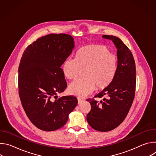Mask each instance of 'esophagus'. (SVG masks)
I'll list each match as a JSON object with an SVG mask.
<instances>
[{
  "instance_id": "esophagus-1",
  "label": "esophagus",
  "mask_w": 156,
  "mask_h": 156,
  "mask_svg": "<svg viewBox=\"0 0 156 156\" xmlns=\"http://www.w3.org/2000/svg\"><path fill=\"white\" fill-rule=\"evenodd\" d=\"M83 101V99H80V98H78V104H80L81 103H82V102Z\"/></svg>"
}]
</instances>
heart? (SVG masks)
<instances>
[{
    "label": "heart",
    "instance_id": "b5f03b06",
    "mask_svg": "<svg viewBox=\"0 0 156 156\" xmlns=\"http://www.w3.org/2000/svg\"><path fill=\"white\" fill-rule=\"evenodd\" d=\"M118 66L117 56L105 46L91 44L80 48L74 60L66 59L62 65L63 76L75 80L84 72V78L72 83L68 88L70 94L83 98L96 89L102 91L108 87L115 77Z\"/></svg>",
    "mask_w": 156,
    "mask_h": 156
}]
</instances>
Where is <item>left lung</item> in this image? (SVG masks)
Returning <instances> with one entry per match:
<instances>
[{"label":"left lung","instance_id":"8db88e82","mask_svg":"<svg viewBox=\"0 0 156 156\" xmlns=\"http://www.w3.org/2000/svg\"><path fill=\"white\" fill-rule=\"evenodd\" d=\"M102 37L112 40L117 49V71L111 84L94 96L103 98L102 101L87 99L91 109L86 119L93 129L108 131L123 122L134 100L136 65L131 52L120 39L110 35H103Z\"/></svg>","mask_w":156,"mask_h":156}]
</instances>
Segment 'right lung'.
Returning a JSON list of instances; mask_svg holds the SVG:
<instances>
[{
	"label": "right lung",
	"instance_id": "obj_1",
	"mask_svg": "<svg viewBox=\"0 0 156 156\" xmlns=\"http://www.w3.org/2000/svg\"><path fill=\"white\" fill-rule=\"evenodd\" d=\"M74 46L70 35L50 34L30 44L21 57L20 98L30 121L41 130L52 131L62 127L78 104L75 96H57L67 87L61 66Z\"/></svg>",
	"mask_w": 156,
	"mask_h": 156
}]
</instances>
